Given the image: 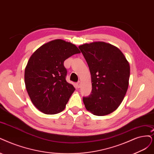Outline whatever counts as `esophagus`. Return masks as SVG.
<instances>
[{"mask_svg":"<svg viewBox=\"0 0 154 154\" xmlns=\"http://www.w3.org/2000/svg\"><path fill=\"white\" fill-rule=\"evenodd\" d=\"M77 86L78 88H81V81H79V82L77 83Z\"/></svg>","mask_w":154,"mask_h":154,"instance_id":"esophagus-1","label":"esophagus"}]
</instances>
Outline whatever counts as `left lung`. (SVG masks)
Listing matches in <instances>:
<instances>
[{
  "label": "left lung",
  "mask_w": 154,
  "mask_h": 154,
  "mask_svg": "<svg viewBox=\"0 0 154 154\" xmlns=\"http://www.w3.org/2000/svg\"><path fill=\"white\" fill-rule=\"evenodd\" d=\"M91 75L92 93L84 97L88 111L103 116L114 112L127 92L130 66L122 51L105 42L79 45Z\"/></svg>",
  "instance_id": "1"
}]
</instances>
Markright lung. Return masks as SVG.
<instances>
[{
  "instance_id": "add662e5",
  "label": "right lung",
  "mask_w": 154,
  "mask_h": 154,
  "mask_svg": "<svg viewBox=\"0 0 154 154\" xmlns=\"http://www.w3.org/2000/svg\"><path fill=\"white\" fill-rule=\"evenodd\" d=\"M80 53L75 44L56 39L41 45L30 57L25 69V83L38 110L53 115L65 109L75 88L66 81L63 63Z\"/></svg>"
}]
</instances>
